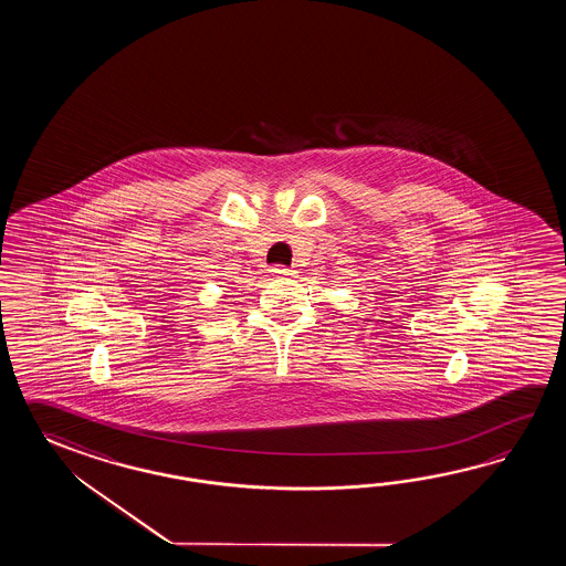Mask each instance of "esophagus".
<instances>
[{
	"mask_svg": "<svg viewBox=\"0 0 566 566\" xmlns=\"http://www.w3.org/2000/svg\"><path fill=\"white\" fill-rule=\"evenodd\" d=\"M271 273L277 275V277H293V275H295V271L287 269V266H273Z\"/></svg>",
	"mask_w": 566,
	"mask_h": 566,
	"instance_id": "1",
	"label": "esophagus"
}]
</instances>
